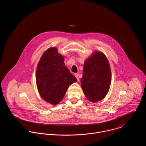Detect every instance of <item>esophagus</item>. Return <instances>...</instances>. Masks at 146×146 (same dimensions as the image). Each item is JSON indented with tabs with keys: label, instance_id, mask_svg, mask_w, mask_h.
<instances>
[{
	"label": "esophagus",
	"instance_id": "1",
	"mask_svg": "<svg viewBox=\"0 0 146 146\" xmlns=\"http://www.w3.org/2000/svg\"><path fill=\"white\" fill-rule=\"evenodd\" d=\"M75 76L76 77V78L77 79V80H78V81H79V75L78 74H75Z\"/></svg>",
	"mask_w": 146,
	"mask_h": 146
}]
</instances>
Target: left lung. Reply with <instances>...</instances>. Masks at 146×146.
<instances>
[{
    "mask_svg": "<svg viewBox=\"0 0 146 146\" xmlns=\"http://www.w3.org/2000/svg\"><path fill=\"white\" fill-rule=\"evenodd\" d=\"M111 71L109 62L101 52H94L84 64L81 85L86 98L96 102L104 99L110 89Z\"/></svg>",
    "mask_w": 146,
    "mask_h": 146,
    "instance_id": "obj_1",
    "label": "left lung"
}]
</instances>
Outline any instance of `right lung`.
<instances>
[{
  "instance_id": "obj_1",
  "label": "right lung",
  "mask_w": 146,
  "mask_h": 146,
  "mask_svg": "<svg viewBox=\"0 0 146 146\" xmlns=\"http://www.w3.org/2000/svg\"><path fill=\"white\" fill-rule=\"evenodd\" d=\"M77 82L64 63V57L56 47L46 50L37 66L36 82L42 98L53 105L58 104L69 86Z\"/></svg>"
}]
</instances>
